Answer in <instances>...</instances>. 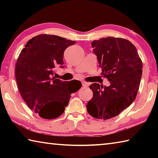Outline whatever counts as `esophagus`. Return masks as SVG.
<instances>
[{
	"mask_svg": "<svg viewBox=\"0 0 158 158\" xmlns=\"http://www.w3.org/2000/svg\"><path fill=\"white\" fill-rule=\"evenodd\" d=\"M82 85H83V86H84V87H87V86H89V84H88L87 82L83 81L82 82Z\"/></svg>",
	"mask_w": 158,
	"mask_h": 158,
	"instance_id": "obj_1",
	"label": "esophagus"
}]
</instances>
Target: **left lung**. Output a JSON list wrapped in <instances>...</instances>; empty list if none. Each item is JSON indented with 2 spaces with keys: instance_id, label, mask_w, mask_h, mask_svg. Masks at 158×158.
I'll use <instances>...</instances> for the list:
<instances>
[{
  "instance_id": "1",
  "label": "left lung",
  "mask_w": 158,
  "mask_h": 158,
  "mask_svg": "<svg viewBox=\"0 0 158 158\" xmlns=\"http://www.w3.org/2000/svg\"><path fill=\"white\" fill-rule=\"evenodd\" d=\"M93 52L109 86L93 83V96L86 105L93 118L108 120L118 115L135 100L142 75V61L135 45L123 38L103 37L92 42Z\"/></svg>"
}]
</instances>
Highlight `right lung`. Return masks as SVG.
I'll return each mask as SVG.
<instances>
[{
	"label": "right lung",
	"mask_w": 158,
	"mask_h": 158,
	"mask_svg": "<svg viewBox=\"0 0 158 158\" xmlns=\"http://www.w3.org/2000/svg\"><path fill=\"white\" fill-rule=\"evenodd\" d=\"M76 43L52 35H39L29 40L21 50L15 67V77L21 97L29 108L42 118L59 117L72 93L81 81H63L53 77L55 67L63 68V53Z\"/></svg>",
	"instance_id": "right-lung-1"
}]
</instances>
